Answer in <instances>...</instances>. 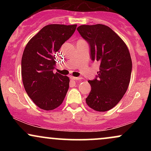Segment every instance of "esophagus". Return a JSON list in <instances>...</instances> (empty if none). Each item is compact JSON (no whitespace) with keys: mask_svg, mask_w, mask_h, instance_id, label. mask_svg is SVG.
Wrapping results in <instances>:
<instances>
[{"mask_svg":"<svg viewBox=\"0 0 151 151\" xmlns=\"http://www.w3.org/2000/svg\"><path fill=\"white\" fill-rule=\"evenodd\" d=\"M70 79H72V80H81V77H72V76H71Z\"/></svg>","mask_w":151,"mask_h":151,"instance_id":"esophagus-1","label":"esophagus"}]
</instances>
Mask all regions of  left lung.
I'll list each match as a JSON object with an SVG mask.
<instances>
[{"mask_svg": "<svg viewBox=\"0 0 151 151\" xmlns=\"http://www.w3.org/2000/svg\"><path fill=\"white\" fill-rule=\"evenodd\" d=\"M77 30L90 46L92 61L100 63L93 80H89L91 90L86 99L90 108L106 111L120 101L129 87L132 61L123 40L108 26L83 25Z\"/></svg>", "mask_w": 151, "mask_h": 151, "instance_id": "left-lung-1", "label": "left lung"}]
</instances>
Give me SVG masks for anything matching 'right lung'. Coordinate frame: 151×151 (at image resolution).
Returning a JSON list of instances; mask_svg holds the SVG:
<instances>
[{
    "label": "right lung",
    "instance_id": "1",
    "mask_svg": "<svg viewBox=\"0 0 151 151\" xmlns=\"http://www.w3.org/2000/svg\"><path fill=\"white\" fill-rule=\"evenodd\" d=\"M77 25L45 26L26 45L22 57L21 74L26 92L39 108L50 111L62 104L70 78L53 73L55 54L73 35Z\"/></svg>",
    "mask_w": 151,
    "mask_h": 151
}]
</instances>
